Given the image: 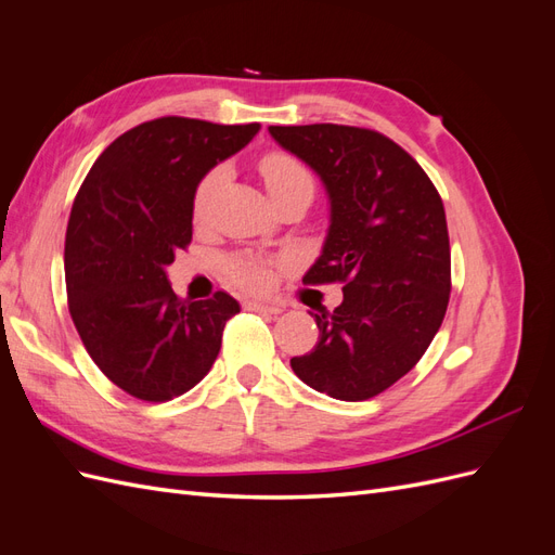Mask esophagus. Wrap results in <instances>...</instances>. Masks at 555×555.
Returning <instances> with one entry per match:
<instances>
[{
    "label": "esophagus",
    "instance_id": "1",
    "mask_svg": "<svg viewBox=\"0 0 555 555\" xmlns=\"http://www.w3.org/2000/svg\"><path fill=\"white\" fill-rule=\"evenodd\" d=\"M245 310H251V312H261V314H280L282 308L280 306H271V304H259V300H247L245 304Z\"/></svg>",
    "mask_w": 555,
    "mask_h": 555
}]
</instances>
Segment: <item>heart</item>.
<instances>
[{
	"mask_svg": "<svg viewBox=\"0 0 555 555\" xmlns=\"http://www.w3.org/2000/svg\"><path fill=\"white\" fill-rule=\"evenodd\" d=\"M259 173L266 182L271 196H280L284 192H292L296 188H312V178L308 169L289 153H268L259 162ZM222 180V169H212L204 178H201L198 188L194 192V215L201 217L208 206V198L215 192L217 184ZM227 275L241 284L245 289L261 292L271 284V271L263 261L257 259H233L227 263Z\"/></svg>",
	"mask_w": 555,
	"mask_h": 555,
	"instance_id": "b5f03b06",
	"label": "heart"
}]
</instances>
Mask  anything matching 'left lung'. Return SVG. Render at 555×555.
Segmentation results:
<instances>
[{"label":"left lung","instance_id":"8db88e82","mask_svg":"<svg viewBox=\"0 0 555 555\" xmlns=\"http://www.w3.org/2000/svg\"><path fill=\"white\" fill-rule=\"evenodd\" d=\"M322 178L331 227L304 284L343 282V304L312 312L319 340L294 357L314 391L367 400L424 357L451 292L442 198L426 171L384 133L347 125L268 127Z\"/></svg>","mask_w":555,"mask_h":555}]
</instances>
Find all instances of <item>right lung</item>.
Instances as JSON below:
<instances>
[{"instance_id": "obj_1", "label": "right lung", "mask_w": 555, "mask_h": 555, "mask_svg": "<svg viewBox=\"0 0 555 555\" xmlns=\"http://www.w3.org/2000/svg\"><path fill=\"white\" fill-rule=\"evenodd\" d=\"M259 122L157 117L117 137L82 180L64 241L69 312L88 354L133 398L164 402L208 375L236 298H178L164 268L192 243L194 192Z\"/></svg>"}]
</instances>
